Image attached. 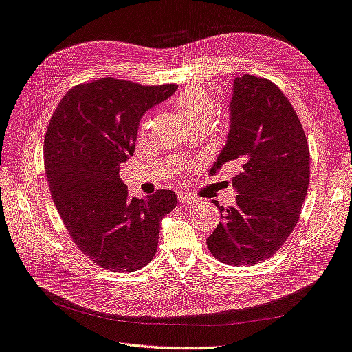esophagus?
Listing matches in <instances>:
<instances>
[{
	"label": "esophagus",
	"instance_id": "obj_1",
	"mask_svg": "<svg viewBox=\"0 0 352 352\" xmlns=\"http://www.w3.org/2000/svg\"><path fill=\"white\" fill-rule=\"evenodd\" d=\"M177 199H179L180 204H188V206L197 203V198L192 197V195L186 194V192H179V194H177Z\"/></svg>",
	"mask_w": 352,
	"mask_h": 352
}]
</instances>
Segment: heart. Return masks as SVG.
<instances>
[{
    "instance_id": "1",
    "label": "heart",
    "mask_w": 352,
    "mask_h": 352,
    "mask_svg": "<svg viewBox=\"0 0 352 352\" xmlns=\"http://www.w3.org/2000/svg\"><path fill=\"white\" fill-rule=\"evenodd\" d=\"M176 108L188 129L198 126L210 127L217 111L212 94L198 85L186 87L179 94Z\"/></svg>"
}]
</instances>
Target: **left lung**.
I'll return each mask as SVG.
<instances>
[{
  "label": "left lung",
  "mask_w": 352,
  "mask_h": 352,
  "mask_svg": "<svg viewBox=\"0 0 352 352\" xmlns=\"http://www.w3.org/2000/svg\"><path fill=\"white\" fill-rule=\"evenodd\" d=\"M231 127L210 173L232 167L236 204L207 239L223 263H261L296 226L309 185V148L296 111L272 81L245 74L234 80Z\"/></svg>",
  "instance_id": "1"
}]
</instances>
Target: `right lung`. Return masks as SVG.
<instances>
[{
	"label": "right lung",
	"instance_id": "right-lung-1",
	"mask_svg": "<svg viewBox=\"0 0 352 352\" xmlns=\"http://www.w3.org/2000/svg\"><path fill=\"white\" fill-rule=\"evenodd\" d=\"M176 87L111 77L78 84L47 127L44 167L56 208L75 245L108 271L146 267L157 252L160 222L177 204L168 189L130 197L120 177V166L135 153L140 118Z\"/></svg>",
	"mask_w": 352,
	"mask_h": 352
}]
</instances>
